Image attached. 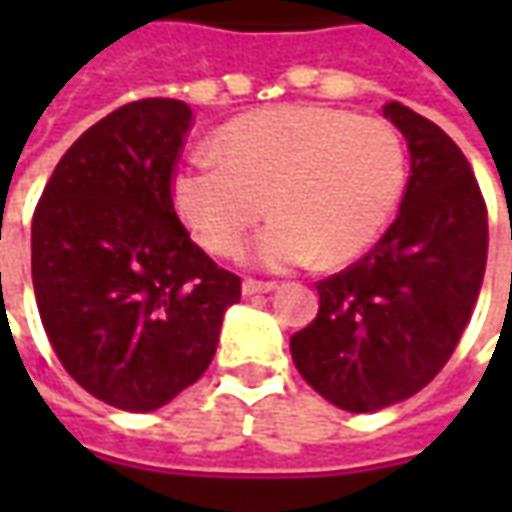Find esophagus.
Segmentation results:
<instances>
[{"instance_id": "1", "label": "esophagus", "mask_w": 512, "mask_h": 512, "mask_svg": "<svg viewBox=\"0 0 512 512\" xmlns=\"http://www.w3.org/2000/svg\"><path fill=\"white\" fill-rule=\"evenodd\" d=\"M276 282H262V279H245L242 282V293L245 296H256V293H273L276 290Z\"/></svg>"}]
</instances>
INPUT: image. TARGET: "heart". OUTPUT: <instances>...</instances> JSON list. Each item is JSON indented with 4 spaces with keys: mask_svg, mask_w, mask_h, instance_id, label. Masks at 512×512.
<instances>
[{
    "mask_svg": "<svg viewBox=\"0 0 512 512\" xmlns=\"http://www.w3.org/2000/svg\"><path fill=\"white\" fill-rule=\"evenodd\" d=\"M407 190V148L384 119L325 105L236 116L173 170L170 199L216 256L250 247L265 267L344 265L379 242Z\"/></svg>",
    "mask_w": 512,
    "mask_h": 512,
    "instance_id": "b5f03b06",
    "label": "heart"
}]
</instances>
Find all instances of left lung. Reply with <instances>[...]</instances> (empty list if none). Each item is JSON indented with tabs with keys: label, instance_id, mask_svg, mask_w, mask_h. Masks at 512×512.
Here are the masks:
<instances>
[{
	"label": "left lung",
	"instance_id": "8db88e82",
	"mask_svg": "<svg viewBox=\"0 0 512 512\" xmlns=\"http://www.w3.org/2000/svg\"><path fill=\"white\" fill-rule=\"evenodd\" d=\"M384 116L410 148L396 222L359 262L316 282L319 313L290 336L305 382L350 413L410 399L462 339L487 265V205L439 125L399 102Z\"/></svg>",
	"mask_w": 512,
	"mask_h": 512
}]
</instances>
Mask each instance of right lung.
<instances>
[{
	"label": "right lung",
	"instance_id": "right-lung-1",
	"mask_svg": "<svg viewBox=\"0 0 512 512\" xmlns=\"http://www.w3.org/2000/svg\"><path fill=\"white\" fill-rule=\"evenodd\" d=\"M193 110L139 99L88 128L33 210L30 273L62 367L90 396L150 413L207 370L242 279L182 225L170 179Z\"/></svg>",
	"mask_w": 512,
	"mask_h": 512
}]
</instances>
